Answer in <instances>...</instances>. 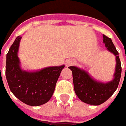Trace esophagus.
<instances>
[{"label": "esophagus", "instance_id": "34e87169", "mask_svg": "<svg viewBox=\"0 0 126 126\" xmlns=\"http://www.w3.org/2000/svg\"><path fill=\"white\" fill-rule=\"evenodd\" d=\"M74 60H71V59H69V60H67L65 62V64L66 66H69L71 65H73L74 64Z\"/></svg>", "mask_w": 126, "mask_h": 126}]
</instances>
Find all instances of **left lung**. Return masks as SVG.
Wrapping results in <instances>:
<instances>
[{"mask_svg":"<svg viewBox=\"0 0 126 126\" xmlns=\"http://www.w3.org/2000/svg\"><path fill=\"white\" fill-rule=\"evenodd\" d=\"M103 43L107 50L116 57V66L114 78L109 82H101L94 79L87 71L75 66L69 68L72 71L74 88L78 97L85 103L99 105L104 103L114 94L119 85L121 76V65L119 52L111 38L103 35Z\"/></svg>","mask_w":126,"mask_h":126,"instance_id":"obj_1","label":"left lung"}]
</instances>
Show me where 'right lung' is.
<instances>
[{
	"label": "right lung",
	"mask_w": 126,
	"mask_h": 126,
	"mask_svg": "<svg viewBox=\"0 0 126 126\" xmlns=\"http://www.w3.org/2000/svg\"><path fill=\"white\" fill-rule=\"evenodd\" d=\"M22 37L17 36L6 56L5 76L13 94L25 104L40 106L50 99L64 65L47 66L37 71L22 69L18 57Z\"/></svg>",
	"instance_id": "add662e5"
}]
</instances>
